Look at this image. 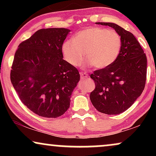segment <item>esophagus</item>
Here are the masks:
<instances>
[{"mask_svg": "<svg viewBox=\"0 0 156 156\" xmlns=\"http://www.w3.org/2000/svg\"><path fill=\"white\" fill-rule=\"evenodd\" d=\"M80 76H81V79L83 80H84V79H87V77H88L89 75L87 73H85V72H81Z\"/></svg>", "mask_w": 156, "mask_h": 156, "instance_id": "1", "label": "esophagus"}]
</instances>
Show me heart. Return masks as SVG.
Wrapping results in <instances>:
<instances>
[{"label":"heart","mask_w":156,"mask_h":156,"mask_svg":"<svg viewBox=\"0 0 156 156\" xmlns=\"http://www.w3.org/2000/svg\"><path fill=\"white\" fill-rule=\"evenodd\" d=\"M121 44L120 35L116 31L90 27L76 33L73 40H66L62 50L65 60L74 67L81 65L84 52L87 65L104 69L116 60Z\"/></svg>","instance_id":"obj_1"}]
</instances>
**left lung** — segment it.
<instances>
[{"mask_svg":"<svg viewBox=\"0 0 156 156\" xmlns=\"http://www.w3.org/2000/svg\"><path fill=\"white\" fill-rule=\"evenodd\" d=\"M96 24L114 28L120 35L122 44L118 58L112 65L94 71L90 75L96 85L90 94V100L99 112L119 114L131 106L144 91L147 58L131 33L113 23Z\"/></svg>","mask_w":156,"mask_h":156,"instance_id":"left-lung-1","label":"left lung"}]
</instances>
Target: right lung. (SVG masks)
I'll return each instance as SVG.
<instances>
[{
	"label": "right lung",
	"instance_id": "add662e5",
	"mask_svg": "<svg viewBox=\"0 0 156 156\" xmlns=\"http://www.w3.org/2000/svg\"><path fill=\"white\" fill-rule=\"evenodd\" d=\"M70 32L40 29L21 42L15 54L11 83L21 101L38 116L65 114L80 80L77 69L63 59L62 44Z\"/></svg>",
	"mask_w": 156,
	"mask_h": 156
}]
</instances>
